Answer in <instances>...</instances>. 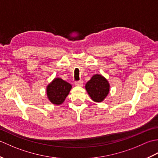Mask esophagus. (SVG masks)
Instances as JSON below:
<instances>
[{"mask_svg": "<svg viewBox=\"0 0 158 158\" xmlns=\"http://www.w3.org/2000/svg\"><path fill=\"white\" fill-rule=\"evenodd\" d=\"M83 80H79V81H75V85L76 86H82L83 85Z\"/></svg>", "mask_w": 158, "mask_h": 158, "instance_id": "esophagus-1", "label": "esophagus"}]
</instances>
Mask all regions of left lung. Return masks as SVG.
<instances>
[{
    "label": "left lung",
    "mask_w": 158,
    "mask_h": 158,
    "mask_svg": "<svg viewBox=\"0 0 158 158\" xmlns=\"http://www.w3.org/2000/svg\"><path fill=\"white\" fill-rule=\"evenodd\" d=\"M108 81L100 75H94L86 83L85 89L91 98L96 102L103 101L109 92Z\"/></svg>",
    "instance_id": "1"
}]
</instances>
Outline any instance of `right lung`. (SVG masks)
I'll return each mask as SVG.
<instances>
[{
    "label": "right lung",
    "mask_w": 158,
    "mask_h": 158,
    "mask_svg": "<svg viewBox=\"0 0 158 158\" xmlns=\"http://www.w3.org/2000/svg\"><path fill=\"white\" fill-rule=\"evenodd\" d=\"M72 88V85L60 78H56L47 87V95L50 102L61 105Z\"/></svg>",
    "instance_id": "1"
}]
</instances>
